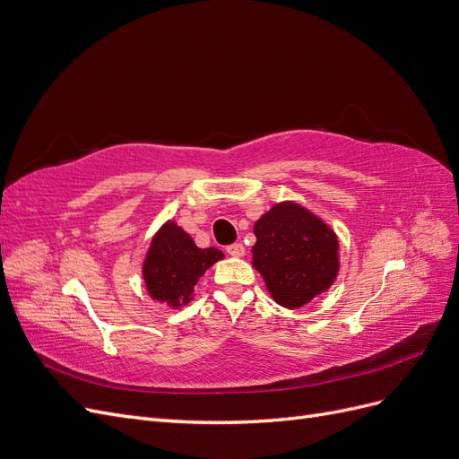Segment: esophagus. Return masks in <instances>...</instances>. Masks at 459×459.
Returning a JSON list of instances; mask_svg holds the SVG:
<instances>
[{"label": "esophagus", "mask_w": 459, "mask_h": 459, "mask_svg": "<svg viewBox=\"0 0 459 459\" xmlns=\"http://www.w3.org/2000/svg\"><path fill=\"white\" fill-rule=\"evenodd\" d=\"M226 251H228V255L233 256V258H241V256L245 255V247H243L241 243H233V245H230V247L226 248Z\"/></svg>", "instance_id": "obj_1"}]
</instances>
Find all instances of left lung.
<instances>
[{"instance_id": "8db88e82", "label": "left lung", "mask_w": 459, "mask_h": 459, "mask_svg": "<svg viewBox=\"0 0 459 459\" xmlns=\"http://www.w3.org/2000/svg\"><path fill=\"white\" fill-rule=\"evenodd\" d=\"M253 264L285 308L322 295L339 272V241L329 226L295 203L275 204L255 224Z\"/></svg>"}]
</instances>
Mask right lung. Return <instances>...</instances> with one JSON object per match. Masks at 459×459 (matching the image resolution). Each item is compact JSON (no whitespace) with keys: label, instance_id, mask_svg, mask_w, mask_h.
<instances>
[{"label":"right lung","instance_id":"add662e5","mask_svg":"<svg viewBox=\"0 0 459 459\" xmlns=\"http://www.w3.org/2000/svg\"><path fill=\"white\" fill-rule=\"evenodd\" d=\"M224 258L218 248H199L189 235L169 221L152 238L143 262V280L149 295L169 302L172 308L184 307L193 297V289L214 262Z\"/></svg>","mask_w":459,"mask_h":459}]
</instances>
